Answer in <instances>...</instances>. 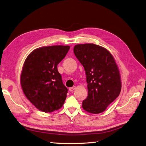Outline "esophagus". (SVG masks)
I'll list each match as a JSON object with an SVG mask.
<instances>
[{"mask_svg": "<svg viewBox=\"0 0 146 146\" xmlns=\"http://www.w3.org/2000/svg\"><path fill=\"white\" fill-rule=\"evenodd\" d=\"M75 89H76V86H73V87H72V88H69V91H70V92H72V91H73Z\"/></svg>", "mask_w": 146, "mask_h": 146, "instance_id": "34e87169", "label": "esophagus"}]
</instances>
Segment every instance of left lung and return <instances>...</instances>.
<instances>
[{"instance_id":"left-lung-1","label":"left lung","mask_w":146,"mask_h":146,"mask_svg":"<svg viewBox=\"0 0 146 146\" xmlns=\"http://www.w3.org/2000/svg\"><path fill=\"white\" fill-rule=\"evenodd\" d=\"M73 51L86 74L88 96L82 107L89 113H102L121 91V78L117 63L110 52L98 45L77 44Z\"/></svg>"}]
</instances>
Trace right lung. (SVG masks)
<instances>
[{
  "instance_id": "right-lung-1",
  "label": "right lung",
  "mask_w": 146,
  "mask_h": 146,
  "mask_svg": "<svg viewBox=\"0 0 146 146\" xmlns=\"http://www.w3.org/2000/svg\"><path fill=\"white\" fill-rule=\"evenodd\" d=\"M69 46L41 47L26 58L20 82L25 96L39 110L48 113L60 109L66 98L57 65L65 58Z\"/></svg>"
}]
</instances>
